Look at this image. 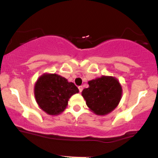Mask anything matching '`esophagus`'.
Here are the masks:
<instances>
[{"label": "esophagus", "instance_id": "1", "mask_svg": "<svg viewBox=\"0 0 158 158\" xmlns=\"http://www.w3.org/2000/svg\"><path fill=\"white\" fill-rule=\"evenodd\" d=\"M79 92H82V90H83V87L82 86H79Z\"/></svg>", "mask_w": 158, "mask_h": 158}]
</instances>
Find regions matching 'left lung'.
<instances>
[{
	"mask_svg": "<svg viewBox=\"0 0 158 158\" xmlns=\"http://www.w3.org/2000/svg\"><path fill=\"white\" fill-rule=\"evenodd\" d=\"M82 95L88 108L96 115H105L118 105L122 95V88L117 79L103 76L88 82Z\"/></svg>",
	"mask_w": 158,
	"mask_h": 158,
	"instance_id": "1",
	"label": "left lung"
}]
</instances>
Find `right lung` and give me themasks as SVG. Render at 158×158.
Masks as SVG:
<instances>
[{
    "instance_id": "1",
    "label": "right lung",
    "mask_w": 158,
    "mask_h": 158,
    "mask_svg": "<svg viewBox=\"0 0 158 158\" xmlns=\"http://www.w3.org/2000/svg\"><path fill=\"white\" fill-rule=\"evenodd\" d=\"M79 93L73 82L55 73H44L34 85V96L40 108L52 115H59L65 110L71 96Z\"/></svg>"
}]
</instances>
